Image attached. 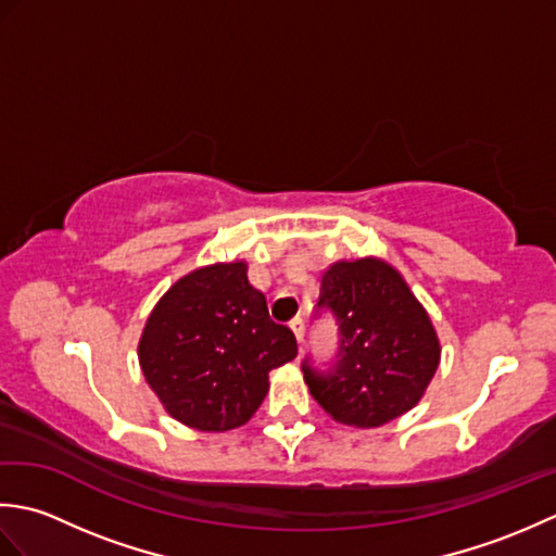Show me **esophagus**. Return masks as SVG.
Here are the masks:
<instances>
[{"mask_svg":"<svg viewBox=\"0 0 556 556\" xmlns=\"http://www.w3.org/2000/svg\"><path fill=\"white\" fill-rule=\"evenodd\" d=\"M289 327L293 329V334H296L299 344H303V337H305V325H303V317H293V320L289 323Z\"/></svg>","mask_w":556,"mask_h":556,"instance_id":"34e87169","label":"esophagus"}]
</instances>
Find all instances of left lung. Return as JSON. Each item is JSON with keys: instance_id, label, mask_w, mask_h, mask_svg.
Listing matches in <instances>:
<instances>
[{"instance_id": "left-lung-1", "label": "left lung", "mask_w": 556, "mask_h": 556, "mask_svg": "<svg viewBox=\"0 0 556 556\" xmlns=\"http://www.w3.org/2000/svg\"><path fill=\"white\" fill-rule=\"evenodd\" d=\"M317 311L339 325L329 370L303 361L313 399L356 428H380L418 404L440 365L430 315L399 271L377 257L339 260L323 275Z\"/></svg>"}]
</instances>
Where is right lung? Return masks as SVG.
I'll return each mask as SVG.
<instances>
[{"instance_id": "obj_1", "label": "right lung", "mask_w": 556, "mask_h": 556, "mask_svg": "<svg viewBox=\"0 0 556 556\" xmlns=\"http://www.w3.org/2000/svg\"><path fill=\"white\" fill-rule=\"evenodd\" d=\"M296 337L269 317L248 265L193 269L152 308L138 361L174 420L227 432L251 420L269 389V370L296 358Z\"/></svg>"}]
</instances>
